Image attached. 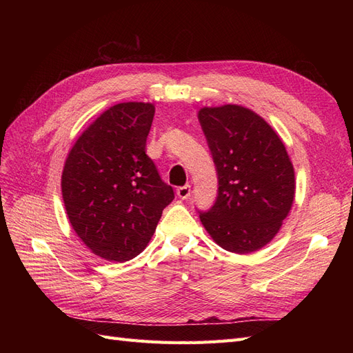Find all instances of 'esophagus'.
<instances>
[{
    "label": "esophagus",
    "mask_w": 353,
    "mask_h": 353,
    "mask_svg": "<svg viewBox=\"0 0 353 353\" xmlns=\"http://www.w3.org/2000/svg\"><path fill=\"white\" fill-rule=\"evenodd\" d=\"M190 193H191V187H190V185H184V187L176 188V196H178L179 199H183V200L188 199V197H190Z\"/></svg>",
    "instance_id": "obj_1"
}]
</instances>
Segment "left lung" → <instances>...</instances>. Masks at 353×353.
<instances>
[{
  "mask_svg": "<svg viewBox=\"0 0 353 353\" xmlns=\"http://www.w3.org/2000/svg\"><path fill=\"white\" fill-rule=\"evenodd\" d=\"M199 122L218 174L216 200L200 212L203 227L228 252L259 250L280 231L294 200V169L281 138L237 104L203 108Z\"/></svg>",
  "mask_w": 353,
  "mask_h": 353,
  "instance_id": "left-lung-1",
  "label": "left lung"
}]
</instances>
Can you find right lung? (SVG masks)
I'll list each match as a JSON object with an SVG mask.
<instances>
[{"mask_svg":"<svg viewBox=\"0 0 353 353\" xmlns=\"http://www.w3.org/2000/svg\"><path fill=\"white\" fill-rule=\"evenodd\" d=\"M150 103H119L101 113L72 147L61 194L74 232L100 258L125 262L150 241L174 190L145 154Z\"/></svg>","mask_w":353,"mask_h":353,"instance_id":"add662e5","label":"right lung"}]
</instances>
